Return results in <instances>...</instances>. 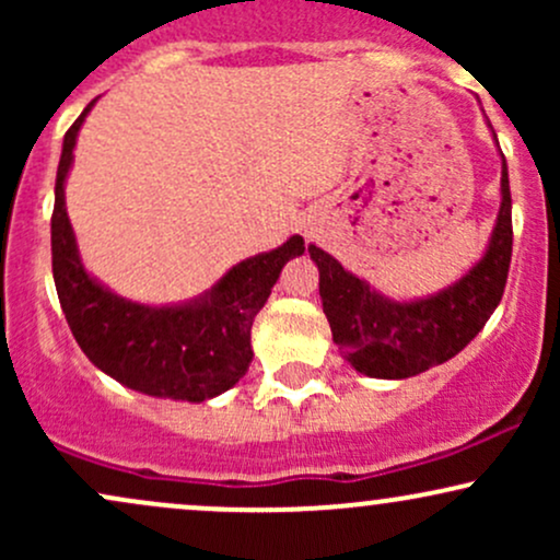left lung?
<instances>
[{"label": "left lung", "mask_w": 560, "mask_h": 560, "mask_svg": "<svg viewBox=\"0 0 560 560\" xmlns=\"http://www.w3.org/2000/svg\"><path fill=\"white\" fill-rule=\"evenodd\" d=\"M511 186L503 158L500 213L485 255L455 284L421 300H389L342 262L311 244L318 292L331 337L355 371L374 378H408L458 355L485 329L503 298L511 268Z\"/></svg>", "instance_id": "8db88e82"}]
</instances>
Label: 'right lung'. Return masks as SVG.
<instances>
[{
  "instance_id": "right-lung-1",
  "label": "right lung",
  "mask_w": 560,
  "mask_h": 560,
  "mask_svg": "<svg viewBox=\"0 0 560 560\" xmlns=\"http://www.w3.org/2000/svg\"><path fill=\"white\" fill-rule=\"evenodd\" d=\"M92 100L62 139L55 182L52 273L75 342L96 369L128 389L202 402L234 387L253 363L249 331L289 260L305 253L302 236L229 268L208 292L178 305H141L83 268L66 210V178Z\"/></svg>"
}]
</instances>
